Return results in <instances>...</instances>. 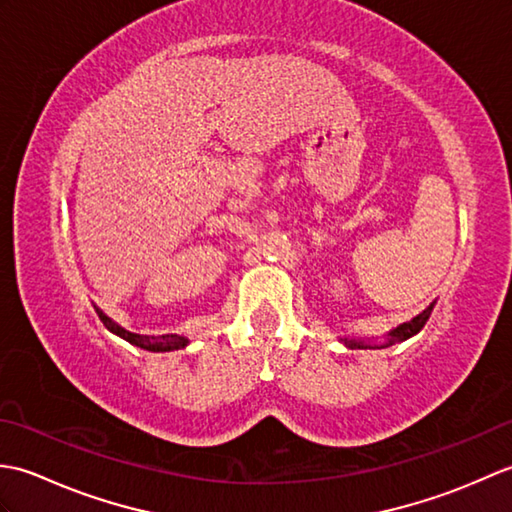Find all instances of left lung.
I'll list each match as a JSON object with an SVG mask.
<instances>
[{"label":"left lung","mask_w":512,"mask_h":512,"mask_svg":"<svg viewBox=\"0 0 512 512\" xmlns=\"http://www.w3.org/2000/svg\"><path fill=\"white\" fill-rule=\"evenodd\" d=\"M433 306H436V301L429 303V306L424 308L420 314H416V317H413L411 321L400 323V325H396L394 330H389L383 341H378V339H352V336H339V341L345 347H350V350H383V347H391L396 343H402V341L411 339V336H416L424 328V323H427L429 317H431Z\"/></svg>","instance_id":"8db88e82"}]
</instances>
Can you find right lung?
Wrapping results in <instances>:
<instances>
[{"mask_svg":"<svg viewBox=\"0 0 512 512\" xmlns=\"http://www.w3.org/2000/svg\"><path fill=\"white\" fill-rule=\"evenodd\" d=\"M96 314H99V319L103 321V325L110 332H114L116 336H121V339H125L127 343H132L136 347H140V350H147V352H173V350H182V347L189 345V339L187 336L182 334H162V336H147V334H136V332H129L125 330L123 325H118L116 321H112L107 314L96 308Z\"/></svg>","mask_w":512,"mask_h":512,"instance_id":"right-lung-1","label":"right lung"}]
</instances>
